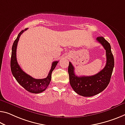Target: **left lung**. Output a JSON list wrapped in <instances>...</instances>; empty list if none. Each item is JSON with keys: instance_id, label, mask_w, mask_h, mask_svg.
Segmentation results:
<instances>
[{"instance_id": "obj_1", "label": "left lung", "mask_w": 125, "mask_h": 125, "mask_svg": "<svg viewBox=\"0 0 125 125\" xmlns=\"http://www.w3.org/2000/svg\"><path fill=\"white\" fill-rule=\"evenodd\" d=\"M96 40L105 50L107 59L105 66L98 73L92 76H78L75 75L73 65L69 62L68 73L70 85L76 93L83 97H92L104 91L109 83L114 68V57L110 44L103 37H98Z\"/></svg>"}]
</instances>
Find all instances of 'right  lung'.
I'll use <instances>...</instances> for the list:
<instances>
[{
    "label": "right lung",
    "mask_w": 125,
    "mask_h": 125,
    "mask_svg": "<svg viewBox=\"0 0 125 125\" xmlns=\"http://www.w3.org/2000/svg\"><path fill=\"white\" fill-rule=\"evenodd\" d=\"M27 29L28 28H26L24 30H22L18 34L16 40L13 42L11 48L10 69L13 75L22 87L31 93H40L45 91L49 86L51 79L52 72L54 70L59 61H53L52 64L51 70L49 74L46 78L44 79H34L26 74L22 70L17 60V47L21 35L23 33V32Z\"/></svg>",
    "instance_id": "1"
}]
</instances>
